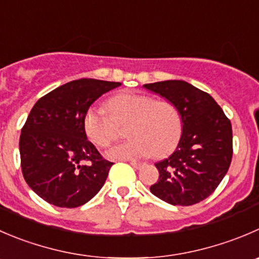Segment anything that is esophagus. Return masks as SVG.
Instances as JSON below:
<instances>
[{
	"label": "esophagus",
	"mask_w": 259,
	"mask_h": 259,
	"mask_svg": "<svg viewBox=\"0 0 259 259\" xmlns=\"http://www.w3.org/2000/svg\"><path fill=\"white\" fill-rule=\"evenodd\" d=\"M130 164L133 165V167L135 168V169H140V168L143 167V163H139V162H135V160H133V162H130Z\"/></svg>",
	"instance_id": "obj_1"
}]
</instances>
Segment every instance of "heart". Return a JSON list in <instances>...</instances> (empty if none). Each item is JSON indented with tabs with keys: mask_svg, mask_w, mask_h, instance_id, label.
Returning <instances> with one entry per match:
<instances>
[{
	"mask_svg": "<svg viewBox=\"0 0 259 259\" xmlns=\"http://www.w3.org/2000/svg\"><path fill=\"white\" fill-rule=\"evenodd\" d=\"M107 109L91 105L83 116L89 139L100 148L109 147L117 137V124H126L132 138L106 153L110 159L133 160L164 157L177 145L182 132V117L173 102L154 100L147 95L122 92L107 101Z\"/></svg>",
	"mask_w": 259,
	"mask_h": 259,
	"instance_id": "b5f03b06",
	"label": "heart"
}]
</instances>
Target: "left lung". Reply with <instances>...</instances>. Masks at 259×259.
I'll return each instance as SVG.
<instances>
[{"label": "left lung", "mask_w": 259, "mask_h": 259, "mask_svg": "<svg viewBox=\"0 0 259 259\" xmlns=\"http://www.w3.org/2000/svg\"><path fill=\"white\" fill-rule=\"evenodd\" d=\"M144 89L173 102L182 117L175 152L155 163L159 178L150 192L170 205L190 206L209 197L229 169L233 157L230 120L206 92L185 81H163Z\"/></svg>", "instance_id": "1"}]
</instances>
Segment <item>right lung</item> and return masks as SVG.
Instances as JSON below:
<instances>
[{"label": "right lung", "instance_id": "obj_1", "mask_svg": "<svg viewBox=\"0 0 259 259\" xmlns=\"http://www.w3.org/2000/svg\"><path fill=\"white\" fill-rule=\"evenodd\" d=\"M120 82L82 78L37 100L20 135L22 175L29 187L49 204L78 207L106 181L114 163L87 140L86 110Z\"/></svg>", "mask_w": 259, "mask_h": 259}]
</instances>
